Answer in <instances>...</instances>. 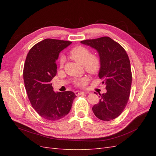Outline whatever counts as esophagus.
Masks as SVG:
<instances>
[{"instance_id":"1","label":"esophagus","mask_w":156,"mask_h":156,"mask_svg":"<svg viewBox=\"0 0 156 156\" xmlns=\"http://www.w3.org/2000/svg\"><path fill=\"white\" fill-rule=\"evenodd\" d=\"M75 95L79 96V95H81V94H85V93H84V92H81V91H75Z\"/></svg>"}]
</instances>
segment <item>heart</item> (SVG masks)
Segmentation results:
<instances>
[{"label": "heart", "instance_id": "1", "mask_svg": "<svg viewBox=\"0 0 156 156\" xmlns=\"http://www.w3.org/2000/svg\"><path fill=\"white\" fill-rule=\"evenodd\" d=\"M70 56L77 62L83 64L84 68L87 72L90 73H97L101 67V60L99 56L95 55H92L91 52L87 48L83 46L75 47L69 51ZM64 62L63 56L60 58V66H62ZM87 79L83 77L77 80L75 82V85L83 87L86 84Z\"/></svg>", "mask_w": 156, "mask_h": 156}]
</instances>
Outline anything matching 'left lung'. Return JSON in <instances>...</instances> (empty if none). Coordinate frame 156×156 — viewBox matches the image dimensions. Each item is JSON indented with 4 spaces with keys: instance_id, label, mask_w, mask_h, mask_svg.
Returning a JSON list of instances; mask_svg holds the SVG:
<instances>
[{
    "instance_id": "left-lung-1",
    "label": "left lung",
    "mask_w": 156,
    "mask_h": 156,
    "mask_svg": "<svg viewBox=\"0 0 156 156\" xmlns=\"http://www.w3.org/2000/svg\"><path fill=\"white\" fill-rule=\"evenodd\" d=\"M81 43L98 52L101 60L98 76L106 84L107 92L99 94L101 99L92 111L99 119L112 120L123 112L129 100L132 74L128 55L119 43L108 36L83 40Z\"/></svg>"
}]
</instances>
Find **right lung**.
<instances>
[{"mask_svg": "<svg viewBox=\"0 0 156 156\" xmlns=\"http://www.w3.org/2000/svg\"><path fill=\"white\" fill-rule=\"evenodd\" d=\"M72 42L45 39L28 53L23 68V79L32 107L44 119L55 121L67 115L75 94L71 91L55 92L51 81L56 75V60L60 52Z\"/></svg>", "mask_w": 156, "mask_h": 156, "instance_id": "1", "label": "right lung"}]
</instances>
